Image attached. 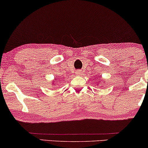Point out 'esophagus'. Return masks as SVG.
Returning a JSON list of instances; mask_svg holds the SVG:
<instances>
[{
	"label": "esophagus",
	"instance_id": "1",
	"mask_svg": "<svg viewBox=\"0 0 148 148\" xmlns=\"http://www.w3.org/2000/svg\"><path fill=\"white\" fill-rule=\"evenodd\" d=\"M82 73H83V71H82V70H78L75 72V74L77 75H81Z\"/></svg>",
	"mask_w": 148,
	"mask_h": 148
}]
</instances>
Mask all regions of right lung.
<instances>
[{
	"instance_id": "add662e5",
	"label": "right lung",
	"mask_w": 148,
	"mask_h": 148,
	"mask_svg": "<svg viewBox=\"0 0 148 148\" xmlns=\"http://www.w3.org/2000/svg\"><path fill=\"white\" fill-rule=\"evenodd\" d=\"M53 83H54V82H53Z\"/></svg>"
}]
</instances>
